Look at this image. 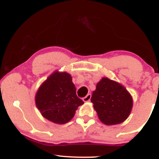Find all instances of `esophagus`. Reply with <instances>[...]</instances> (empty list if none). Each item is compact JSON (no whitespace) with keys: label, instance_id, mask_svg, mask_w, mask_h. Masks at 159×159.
Here are the masks:
<instances>
[{"label":"esophagus","instance_id":"34e87169","mask_svg":"<svg viewBox=\"0 0 159 159\" xmlns=\"http://www.w3.org/2000/svg\"><path fill=\"white\" fill-rule=\"evenodd\" d=\"M90 98H91V94L88 93L85 96V97L83 98V101L85 102H90Z\"/></svg>","mask_w":159,"mask_h":159}]
</instances>
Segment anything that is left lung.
<instances>
[{"label":"left lung","mask_w":159,"mask_h":159,"mask_svg":"<svg viewBox=\"0 0 159 159\" xmlns=\"http://www.w3.org/2000/svg\"><path fill=\"white\" fill-rule=\"evenodd\" d=\"M91 102L102 123L116 125L125 121L131 114L133 99L124 86L104 77L93 92Z\"/></svg>","instance_id":"left-lung-1"}]
</instances>
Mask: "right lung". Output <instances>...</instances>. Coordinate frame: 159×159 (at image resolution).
I'll use <instances>...</instances> for the list:
<instances>
[{"instance_id": "right-lung-1", "label": "right lung", "mask_w": 159, "mask_h": 159, "mask_svg": "<svg viewBox=\"0 0 159 159\" xmlns=\"http://www.w3.org/2000/svg\"><path fill=\"white\" fill-rule=\"evenodd\" d=\"M35 103L45 119L56 124H65L73 118L84 102L76 95L71 75L56 70L40 85Z\"/></svg>"}]
</instances>
